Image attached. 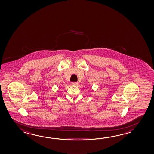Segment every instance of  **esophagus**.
<instances>
[{
    "mask_svg": "<svg viewBox=\"0 0 154 154\" xmlns=\"http://www.w3.org/2000/svg\"><path fill=\"white\" fill-rule=\"evenodd\" d=\"M72 85H73V86H78L79 84L78 82H73L72 83Z\"/></svg>",
    "mask_w": 154,
    "mask_h": 154,
    "instance_id": "esophagus-1",
    "label": "esophagus"
}]
</instances>
